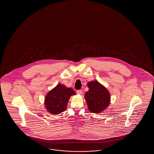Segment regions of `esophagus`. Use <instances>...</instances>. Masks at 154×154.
Here are the masks:
<instances>
[{
    "instance_id": "34e87169",
    "label": "esophagus",
    "mask_w": 154,
    "mask_h": 154,
    "mask_svg": "<svg viewBox=\"0 0 154 154\" xmlns=\"http://www.w3.org/2000/svg\"><path fill=\"white\" fill-rule=\"evenodd\" d=\"M77 93L78 94H79V95L82 94V90H77Z\"/></svg>"
}]
</instances>
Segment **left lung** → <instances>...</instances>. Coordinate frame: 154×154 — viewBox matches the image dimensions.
<instances>
[{
    "label": "left lung",
    "mask_w": 154,
    "mask_h": 154,
    "mask_svg": "<svg viewBox=\"0 0 154 154\" xmlns=\"http://www.w3.org/2000/svg\"><path fill=\"white\" fill-rule=\"evenodd\" d=\"M89 90L85 94V99L90 112L100 113L106 109L110 103V93L98 81L87 84Z\"/></svg>",
    "instance_id": "obj_1"
}]
</instances>
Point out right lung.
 Instances as JSON below:
<instances>
[{"label": "right lung", "instance_id": "right-lung-1", "mask_svg": "<svg viewBox=\"0 0 154 154\" xmlns=\"http://www.w3.org/2000/svg\"><path fill=\"white\" fill-rule=\"evenodd\" d=\"M75 91L65 85L57 84L46 96L45 105L47 111L52 115H58L65 111L69 99Z\"/></svg>", "mask_w": 154, "mask_h": 154}]
</instances>
